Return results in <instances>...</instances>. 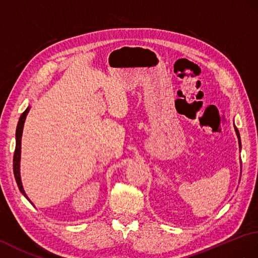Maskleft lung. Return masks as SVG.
Listing matches in <instances>:
<instances>
[{
    "mask_svg": "<svg viewBox=\"0 0 258 258\" xmlns=\"http://www.w3.org/2000/svg\"><path fill=\"white\" fill-rule=\"evenodd\" d=\"M234 128H235V132H236V135H237V139H238V144H239V148H241V139H239V133H238V130L236 128V126L234 125Z\"/></svg>",
    "mask_w": 258,
    "mask_h": 258,
    "instance_id": "8db88e82",
    "label": "left lung"
}]
</instances>
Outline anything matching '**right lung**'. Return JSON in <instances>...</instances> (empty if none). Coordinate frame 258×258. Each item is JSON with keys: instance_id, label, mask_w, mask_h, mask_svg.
<instances>
[{"instance_id": "obj_1", "label": "right lung", "mask_w": 258, "mask_h": 258, "mask_svg": "<svg viewBox=\"0 0 258 258\" xmlns=\"http://www.w3.org/2000/svg\"><path fill=\"white\" fill-rule=\"evenodd\" d=\"M29 109L31 106H28L27 109L22 113V115L20 117V121L17 123V127H16V146H15V152H14V158H13V169H14V176H15V180L17 185H19V189L21 192L24 195V197L26 198L28 201H31L28 199V197L26 196L25 191H24L22 180H21V172H20V163H21V142H22V134H23V127H24V123H25V118L27 113L29 112ZM33 205V203H32Z\"/></svg>"}]
</instances>
